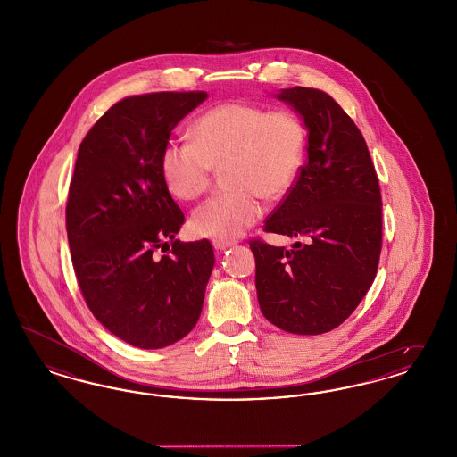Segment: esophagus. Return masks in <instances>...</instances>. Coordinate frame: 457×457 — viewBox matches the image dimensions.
<instances>
[{
    "label": "esophagus",
    "mask_w": 457,
    "mask_h": 457,
    "mask_svg": "<svg viewBox=\"0 0 457 457\" xmlns=\"http://www.w3.org/2000/svg\"><path fill=\"white\" fill-rule=\"evenodd\" d=\"M214 248L218 250V252H224L226 248H229V246H235V241H226V239H214Z\"/></svg>",
    "instance_id": "1"
}]
</instances>
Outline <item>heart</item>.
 Instances as JSON below:
<instances>
[{
	"label": "heart",
	"mask_w": 457,
	"mask_h": 457,
	"mask_svg": "<svg viewBox=\"0 0 457 457\" xmlns=\"http://www.w3.org/2000/svg\"><path fill=\"white\" fill-rule=\"evenodd\" d=\"M194 142H170L161 154L166 188L179 200L202 195L216 170L228 192L196 207L198 237L235 239L263 214V200L283 198L295 187L306 155V129L287 109L269 111L248 103H226L205 111L192 125Z\"/></svg>",
	"instance_id": "obj_1"
}]
</instances>
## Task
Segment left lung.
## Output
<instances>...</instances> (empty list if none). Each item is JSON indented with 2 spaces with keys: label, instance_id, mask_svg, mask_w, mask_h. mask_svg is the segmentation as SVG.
<instances>
[{
  "label": "left lung",
  "instance_id": "1",
  "mask_svg": "<svg viewBox=\"0 0 457 457\" xmlns=\"http://www.w3.org/2000/svg\"><path fill=\"white\" fill-rule=\"evenodd\" d=\"M308 131V161L265 231L298 238L291 250L250 241L263 317L291 334L341 326L375 279L382 198L367 142L343 108L317 88L274 94Z\"/></svg>",
  "mask_w": 457,
  "mask_h": 457
}]
</instances>
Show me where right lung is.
I'll list each match as a JSON object with an SVG mask.
<instances>
[{
	"label": "right lung",
	"instance_id": "right-lung-1",
	"mask_svg": "<svg viewBox=\"0 0 457 457\" xmlns=\"http://www.w3.org/2000/svg\"><path fill=\"white\" fill-rule=\"evenodd\" d=\"M205 99V92L127 97L97 120L77 154L66 204L77 281L94 317L135 348L174 345L202 312L214 250L209 239H174L185 216L162 179L161 154ZM164 245L170 253L159 258Z\"/></svg>",
	"mask_w": 457,
	"mask_h": 457
}]
</instances>
